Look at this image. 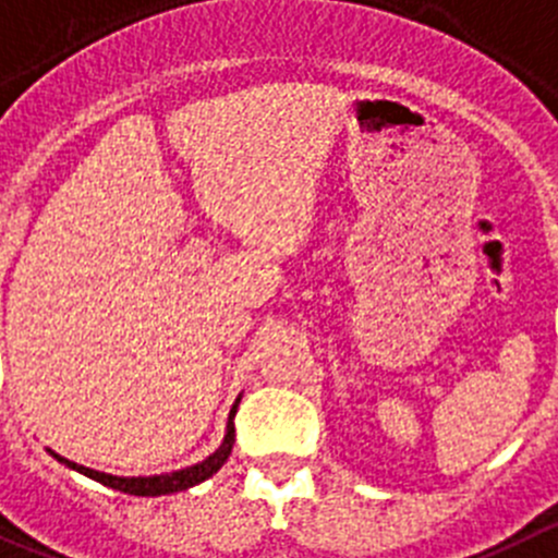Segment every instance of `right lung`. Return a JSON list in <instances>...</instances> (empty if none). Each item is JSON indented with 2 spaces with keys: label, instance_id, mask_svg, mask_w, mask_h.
<instances>
[{
  "label": "right lung",
  "instance_id": "add662e5",
  "mask_svg": "<svg viewBox=\"0 0 558 558\" xmlns=\"http://www.w3.org/2000/svg\"><path fill=\"white\" fill-rule=\"evenodd\" d=\"M235 411H238V402L232 405V411H230V422H227L225 444H221V447L216 449V452L210 454L208 460L191 465V469L174 471V474L134 476V480H125V476H111V474H100V471H93V469H84V465L71 463V460L60 458V454H54V458L60 460V463H65L68 469L78 471V474L89 476V480L100 482V485L111 487V490L129 493V496H169V493H178V490H185V487L199 485V482H205L208 476H214L216 471L225 465V460L230 458V452H232V444H235V422H232V418H235Z\"/></svg>",
  "mask_w": 558,
  "mask_h": 558
}]
</instances>
